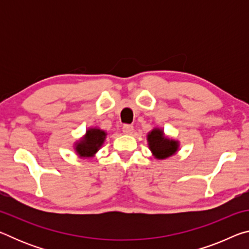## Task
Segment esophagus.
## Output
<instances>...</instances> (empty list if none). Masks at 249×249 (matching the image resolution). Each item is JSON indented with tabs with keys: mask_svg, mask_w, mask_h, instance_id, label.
Masks as SVG:
<instances>
[{
	"mask_svg": "<svg viewBox=\"0 0 249 249\" xmlns=\"http://www.w3.org/2000/svg\"><path fill=\"white\" fill-rule=\"evenodd\" d=\"M122 130H123L124 134H132L134 130V126L125 124V125H123V127H122Z\"/></svg>",
	"mask_w": 249,
	"mask_h": 249,
	"instance_id": "obj_1",
	"label": "esophagus"
}]
</instances>
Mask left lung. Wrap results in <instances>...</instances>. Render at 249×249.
I'll return each mask as SVG.
<instances>
[{
  "label": "left lung",
  "mask_w": 249,
  "mask_h": 249,
  "mask_svg": "<svg viewBox=\"0 0 249 249\" xmlns=\"http://www.w3.org/2000/svg\"><path fill=\"white\" fill-rule=\"evenodd\" d=\"M148 142L150 150L156 156V158L163 159L174 155L178 149V142L169 141L163 137L162 130L154 129L148 135Z\"/></svg>",
  "instance_id": "8db88e82"
}]
</instances>
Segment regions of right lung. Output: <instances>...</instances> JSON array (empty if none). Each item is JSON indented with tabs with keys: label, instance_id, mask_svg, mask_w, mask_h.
<instances>
[{
	"label": "right lung",
	"instance_id": "right-lung-1",
	"mask_svg": "<svg viewBox=\"0 0 249 249\" xmlns=\"http://www.w3.org/2000/svg\"><path fill=\"white\" fill-rule=\"evenodd\" d=\"M105 133L100 129H89L84 140L77 145V151L81 157H90L98 151L99 147L103 144Z\"/></svg>",
	"mask_w": 249,
	"mask_h": 249
}]
</instances>
